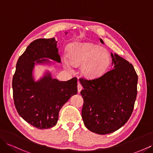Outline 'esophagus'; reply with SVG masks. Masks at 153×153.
Wrapping results in <instances>:
<instances>
[{"instance_id": "esophagus-1", "label": "esophagus", "mask_w": 153, "mask_h": 153, "mask_svg": "<svg viewBox=\"0 0 153 153\" xmlns=\"http://www.w3.org/2000/svg\"><path fill=\"white\" fill-rule=\"evenodd\" d=\"M77 88H78V93H80V91H81L82 89V85L80 84L79 82H78V84Z\"/></svg>"}]
</instances>
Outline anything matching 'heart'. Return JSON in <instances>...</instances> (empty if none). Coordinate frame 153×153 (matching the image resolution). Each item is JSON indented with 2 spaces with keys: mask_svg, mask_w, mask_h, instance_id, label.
<instances>
[{
  "mask_svg": "<svg viewBox=\"0 0 153 153\" xmlns=\"http://www.w3.org/2000/svg\"><path fill=\"white\" fill-rule=\"evenodd\" d=\"M68 58L63 56L66 67L80 65L81 74L87 78L99 77L107 70L110 56L108 50L92 43H73L69 46Z\"/></svg>",
  "mask_w": 153,
  "mask_h": 153,
  "instance_id": "1",
  "label": "heart"
}]
</instances>
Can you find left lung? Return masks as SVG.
Segmentation results:
<instances>
[{
    "mask_svg": "<svg viewBox=\"0 0 153 153\" xmlns=\"http://www.w3.org/2000/svg\"><path fill=\"white\" fill-rule=\"evenodd\" d=\"M111 57L112 69L93 80L80 78L83 121L88 129L100 135L114 132L126 123L137 94L138 76L132 64L115 53Z\"/></svg>",
    "mask_w": 153,
    "mask_h": 153,
    "instance_id": "left-lung-1",
    "label": "left lung"
}]
</instances>
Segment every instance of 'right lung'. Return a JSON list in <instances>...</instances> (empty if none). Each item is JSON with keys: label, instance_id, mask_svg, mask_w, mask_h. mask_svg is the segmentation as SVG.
Instances as JSON below:
<instances>
[{"label": "right lung", "instance_id": "add662e5", "mask_svg": "<svg viewBox=\"0 0 153 153\" xmlns=\"http://www.w3.org/2000/svg\"><path fill=\"white\" fill-rule=\"evenodd\" d=\"M57 43L54 38L32 41L18 59L13 77V100L18 114L39 129L55 126L59 110L71 96L77 93L76 77L65 82L59 81L47 73L35 82L32 76L35 64L49 62L46 59L61 62Z\"/></svg>", "mask_w": 153, "mask_h": 153}]
</instances>
